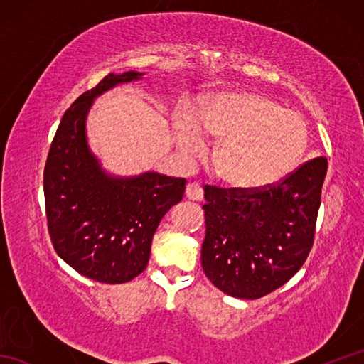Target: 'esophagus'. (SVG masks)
<instances>
[{
    "mask_svg": "<svg viewBox=\"0 0 364 364\" xmlns=\"http://www.w3.org/2000/svg\"><path fill=\"white\" fill-rule=\"evenodd\" d=\"M186 197H188L189 200H202V198H203V188H202V184L196 183V181L188 183V186H186Z\"/></svg>",
    "mask_w": 364,
    "mask_h": 364,
    "instance_id": "esophagus-1",
    "label": "esophagus"
}]
</instances>
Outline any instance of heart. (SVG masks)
Returning a JSON list of instances; mask_svg holds the SVG:
<instances>
[{"instance_id": "obj_1", "label": "heart", "mask_w": 364, "mask_h": 364, "mask_svg": "<svg viewBox=\"0 0 364 364\" xmlns=\"http://www.w3.org/2000/svg\"><path fill=\"white\" fill-rule=\"evenodd\" d=\"M205 136L222 141L214 154L215 175L244 191L282 183L299 167L308 146L305 120L257 92H222L202 107L197 120L178 115L175 139L186 156H203Z\"/></svg>"}]
</instances>
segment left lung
I'll use <instances>...</instances> for the list:
<instances>
[{"label":"left lung","mask_w":364,"mask_h":364,"mask_svg":"<svg viewBox=\"0 0 364 364\" xmlns=\"http://www.w3.org/2000/svg\"><path fill=\"white\" fill-rule=\"evenodd\" d=\"M327 159H310L272 188H205L202 267L222 292L259 299L297 274L313 242Z\"/></svg>","instance_id":"obj_1"}]
</instances>
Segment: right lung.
<instances>
[{
  "label": "right lung",
  "mask_w": 364,
  "mask_h": 364,
  "mask_svg": "<svg viewBox=\"0 0 364 364\" xmlns=\"http://www.w3.org/2000/svg\"><path fill=\"white\" fill-rule=\"evenodd\" d=\"M144 73H109L65 111L43 170L45 211L54 250L76 272L119 284L142 274L164 214L181 202L184 178L146 172L115 176L89 149L86 119L94 100Z\"/></svg>",
  "instance_id": "obj_1"
}]
</instances>
